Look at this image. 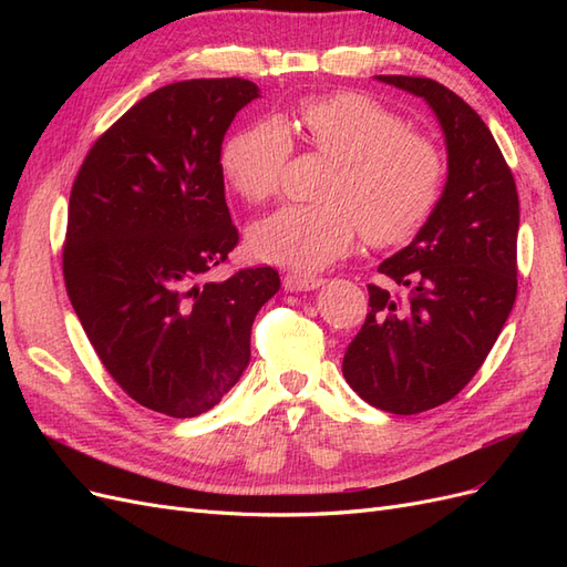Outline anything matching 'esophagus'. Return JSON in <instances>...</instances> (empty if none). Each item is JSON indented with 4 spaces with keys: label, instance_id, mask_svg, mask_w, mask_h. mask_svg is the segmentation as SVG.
<instances>
[{
    "label": "esophagus",
    "instance_id": "obj_1",
    "mask_svg": "<svg viewBox=\"0 0 567 567\" xmlns=\"http://www.w3.org/2000/svg\"><path fill=\"white\" fill-rule=\"evenodd\" d=\"M323 284L321 277H312V274H300V271H288L284 277V288L286 290H315Z\"/></svg>",
    "mask_w": 567,
    "mask_h": 567
}]
</instances>
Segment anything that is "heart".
I'll return each mask as SVG.
<instances>
[{"mask_svg": "<svg viewBox=\"0 0 567 567\" xmlns=\"http://www.w3.org/2000/svg\"><path fill=\"white\" fill-rule=\"evenodd\" d=\"M296 125L302 140L333 161L321 205H284L255 221L248 246L265 262L319 269L348 252L362 229L371 246H400L431 217L440 198L442 163L435 146L402 120L354 92L307 99ZM288 130L262 120L236 132L221 151V169L248 203L279 192L290 158Z\"/></svg>", "mask_w": 567, "mask_h": 567, "instance_id": "1", "label": "heart"}]
</instances>
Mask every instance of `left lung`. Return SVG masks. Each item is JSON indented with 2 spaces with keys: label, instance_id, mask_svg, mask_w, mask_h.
<instances>
[{
  "label": "left lung",
  "instance_id": "obj_1",
  "mask_svg": "<svg viewBox=\"0 0 567 567\" xmlns=\"http://www.w3.org/2000/svg\"><path fill=\"white\" fill-rule=\"evenodd\" d=\"M421 96L447 144V184L416 238L381 262L406 298L369 286V315L342 357L350 388L390 414L458 394L499 338L518 290L516 182L489 127L431 78L375 75Z\"/></svg>",
  "mask_w": 567,
  "mask_h": 567
}]
</instances>
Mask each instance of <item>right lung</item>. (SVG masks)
Instances as JSON below:
<instances>
[{"mask_svg": "<svg viewBox=\"0 0 567 567\" xmlns=\"http://www.w3.org/2000/svg\"><path fill=\"white\" fill-rule=\"evenodd\" d=\"M257 96L241 78L151 92L99 136L71 192L68 298L113 381L173 419L203 414L238 383L255 315L281 286L271 267L205 279L238 244L219 156Z\"/></svg>", "mask_w": 567, "mask_h": 567, "instance_id": "add662e5", "label": "right lung"}]
</instances>
